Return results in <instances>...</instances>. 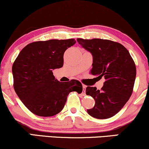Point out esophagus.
<instances>
[{
	"label": "esophagus",
	"instance_id": "obj_1",
	"mask_svg": "<svg viewBox=\"0 0 149 149\" xmlns=\"http://www.w3.org/2000/svg\"><path fill=\"white\" fill-rule=\"evenodd\" d=\"M83 92H85V90H86V86H85V85H83Z\"/></svg>",
	"mask_w": 149,
	"mask_h": 149
}]
</instances>
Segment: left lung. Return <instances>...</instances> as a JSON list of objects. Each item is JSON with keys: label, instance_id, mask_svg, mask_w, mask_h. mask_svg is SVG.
Listing matches in <instances>:
<instances>
[{"label": "left lung", "instance_id": "8db88e82", "mask_svg": "<svg viewBox=\"0 0 149 149\" xmlns=\"http://www.w3.org/2000/svg\"><path fill=\"white\" fill-rule=\"evenodd\" d=\"M78 44L92 55L91 74L104 77L102 90L88 87L86 95L95 101L89 115L98 119L115 116L129 100L136 78V66L128 50L118 42L109 40L77 38Z\"/></svg>", "mask_w": 149, "mask_h": 149}]
</instances>
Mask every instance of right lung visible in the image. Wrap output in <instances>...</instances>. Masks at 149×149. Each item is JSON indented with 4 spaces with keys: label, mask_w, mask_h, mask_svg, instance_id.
Segmentation results:
<instances>
[{
    "label": "right lung",
    "mask_w": 149,
    "mask_h": 149,
    "mask_svg": "<svg viewBox=\"0 0 149 149\" xmlns=\"http://www.w3.org/2000/svg\"><path fill=\"white\" fill-rule=\"evenodd\" d=\"M74 39L31 42L22 49L13 65L15 91L33 113L49 117L59 113L71 92L80 94L78 80L59 82L52 71L64 64V53L74 45Z\"/></svg>",
    "instance_id": "add662e5"
}]
</instances>
